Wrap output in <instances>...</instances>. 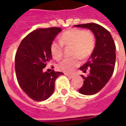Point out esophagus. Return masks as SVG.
I'll return each instance as SVG.
<instances>
[{
  "mask_svg": "<svg viewBox=\"0 0 126 126\" xmlns=\"http://www.w3.org/2000/svg\"><path fill=\"white\" fill-rule=\"evenodd\" d=\"M65 75H66L67 77H68V78H69V79H73V77H74V75H69V74H68V73H65Z\"/></svg>",
  "mask_w": 126,
  "mask_h": 126,
  "instance_id": "obj_1",
  "label": "esophagus"
}]
</instances>
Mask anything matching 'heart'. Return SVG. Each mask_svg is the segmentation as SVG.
Instances as JSON below:
<instances>
[{
    "instance_id": "heart-1",
    "label": "heart",
    "mask_w": 126,
    "mask_h": 126,
    "mask_svg": "<svg viewBox=\"0 0 126 126\" xmlns=\"http://www.w3.org/2000/svg\"><path fill=\"white\" fill-rule=\"evenodd\" d=\"M59 42L53 41L50 46V52L53 59L59 60L63 55V46H73V58H67L59 62L57 69L66 73H72L80 63V58H88L94 51L95 40L90 31L72 29L63 32L59 37Z\"/></svg>"
}]
</instances>
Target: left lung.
<instances>
[{
    "label": "left lung",
    "instance_id": "obj_1",
    "mask_svg": "<svg viewBox=\"0 0 126 126\" xmlns=\"http://www.w3.org/2000/svg\"><path fill=\"white\" fill-rule=\"evenodd\" d=\"M74 26L90 29L95 38V45L92 55L87 63L80 67L84 73L89 69L90 74L86 77L81 75L84 80L79 93L92 95L101 91L112 76L116 62L115 44L109 31L97 23Z\"/></svg>",
    "mask_w": 126,
    "mask_h": 126
}]
</instances>
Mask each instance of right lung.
I'll use <instances>...</instances> for the list:
<instances>
[{
  "label": "right lung",
  "instance_id": "add662e5",
  "mask_svg": "<svg viewBox=\"0 0 126 126\" xmlns=\"http://www.w3.org/2000/svg\"><path fill=\"white\" fill-rule=\"evenodd\" d=\"M61 31L59 27L38 29L23 39L17 50V80L23 91L36 101L47 99L54 92L55 80L63 75L54 70L50 73L43 70L52 59L51 44Z\"/></svg>",
  "mask_w": 126,
  "mask_h": 126
}]
</instances>
